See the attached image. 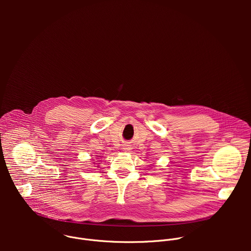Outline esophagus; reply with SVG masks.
<instances>
[{
	"label": "esophagus",
	"instance_id": "1",
	"mask_svg": "<svg viewBox=\"0 0 251 251\" xmlns=\"http://www.w3.org/2000/svg\"><path fill=\"white\" fill-rule=\"evenodd\" d=\"M123 151L125 152V153H129L131 150H132V148H131V146L130 145H128V144H125L124 146H123Z\"/></svg>",
	"mask_w": 251,
	"mask_h": 251
}]
</instances>
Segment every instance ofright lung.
Returning <instances> with one entry per match:
<instances>
[{"label": "right lung", "instance_id": "1", "mask_svg": "<svg viewBox=\"0 0 251 251\" xmlns=\"http://www.w3.org/2000/svg\"><path fill=\"white\" fill-rule=\"evenodd\" d=\"M97 157H98V156H97ZM93 164H95V163H93ZM99 164H100V163H99ZM97 167H99V166H97Z\"/></svg>", "mask_w": 251, "mask_h": 251}]
</instances>
